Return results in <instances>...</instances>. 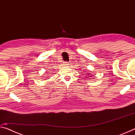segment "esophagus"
Instances as JSON below:
<instances>
[{"mask_svg":"<svg viewBox=\"0 0 135 135\" xmlns=\"http://www.w3.org/2000/svg\"><path fill=\"white\" fill-rule=\"evenodd\" d=\"M63 64L64 66H68V65H70V63H68V62H64Z\"/></svg>","mask_w":135,"mask_h":135,"instance_id":"1","label":"esophagus"}]
</instances>
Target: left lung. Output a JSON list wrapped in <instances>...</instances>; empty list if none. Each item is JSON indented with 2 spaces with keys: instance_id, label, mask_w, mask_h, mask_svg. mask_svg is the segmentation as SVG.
<instances>
[{
  "instance_id": "1",
  "label": "left lung",
  "mask_w": 135,
  "mask_h": 135,
  "mask_svg": "<svg viewBox=\"0 0 135 135\" xmlns=\"http://www.w3.org/2000/svg\"><path fill=\"white\" fill-rule=\"evenodd\" d=\"M88 74V75H89V74H90V73H89V74Z\"/></svg>"
}]
</instances>
